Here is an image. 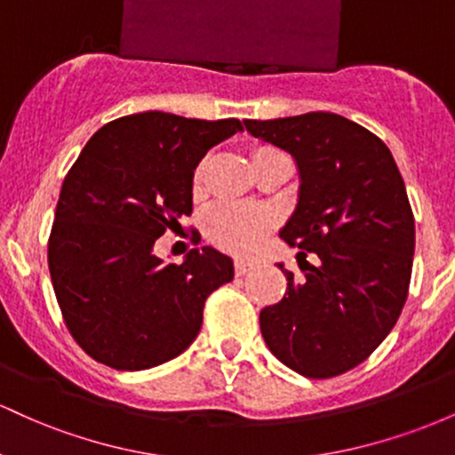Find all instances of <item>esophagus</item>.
<instances>
[{
	"instance_id": "esophagus-1",
	"label": "esophagus",
	"mask_w": 455,
	"mask_h": 455,
	"mask_svg": "<svg viewBox=\"0 0 455 455\" xmlns=\"http://www.w3.org/2000/svg\"><path fill=\"white\" fill-rule=\"evenodd\" d=\"M254 267V263L252 260H245V259H235V274L237 275H243V274H248L250 269Z\"/></svg>"
}]
</instances>
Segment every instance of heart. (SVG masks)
Wrapping results in <instances>:
<instances>
[{"mask_svg": "<svg viewBox=\"0 0 455 455\" xmlns=\"http://www.w3.org/2000/svg\"><path fill=\"white\" fill-rule=\"evenodd\" d=\"M274 148H257L252 151V166L260 160L275 154ZM207 171H210V156L196 164L192 175V190L195 195L205 186ZM274 227V213L267 207L248 205V203H220L207 213L205 233L213 243L235 254H248L257 248L265 233Z\"/></svg>", "mask_w": 455, "mask_h": 455, "instance_id": "b5f03b06", "label": "heart"}]
</instances>
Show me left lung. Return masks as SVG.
Listing matches in <instances>:
<instances>
[{
  "instance_id": "8db88e82",
  "label": "left lung",
  "mask_w": 455,
  "mask_h": 455,
  "mask_svg": "<svg viewBox=\"0 0 455 455\" xmlns=\"http://www.w3.org/2000/svg\"><path fill=\"white\" fill-rule=\"evenodd\" d=\"M252 137L289 151L299 198L280 228L304 275L278 263L286 293L260 310L269 351L307 379H331L370 357L409 295L415 220L404 181L377 134L336 113L245 119Z\"/></svg>"
}]
</instances>
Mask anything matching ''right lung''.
Returning a JSON list of instances; mask_svg holds the SVG:
<instances>
[{
    "label": "right lung",
    "mask_w": 455,
    "mask_h": 455,
    "mask_svg": "<svg viewBox=\"0 0 455 455\" xmlns=\"http://www.w3.org/2000/svg\"><path fill=\"white\" fill-rule=\"evenodd\" d=\"M239 119L126 115L98 130L68 171L49 237V271L72 338L115 370H148L184 353L203 306L233 280L212 245L184 263L156 257V239L192 213V175Z\"/></svg>",
    "instance_id": "add662e5"
}]
</instances>
